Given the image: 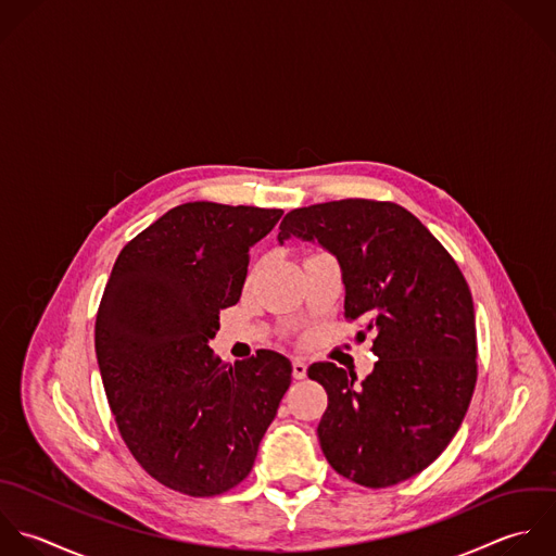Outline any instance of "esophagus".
<instances>
[{
    "mask_svg": "<svg viewBox=\"0 0 556 556\" xmlns=\"http://www.w3.org/2000/svg\"><path fill=\"white\" fill-rule=\"evenodd\" d=\"M292 377L299 379V381L307 377V364L303 359H294L292 362Z\"/></svg>",
    "mask_w": 556,
    "mask_h": 556,
    "instance_id": "obj_1",
    "label": "esophagus"
}]
</instances>
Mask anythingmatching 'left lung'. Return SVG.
Listing matches in <instances>:
<instances>
[{
  "mask_svg": "<svg viewBox=\"0 0 556 556\" xmlns=\"http://www.w3.org/2000/svg\"><path fill=\"white\" fill-rule=\"evenodd\" d=\"M318 242L342 268L344 314L375 336L379 357L359 386L323 362L307 375L329 396L318 425L331 468L390 488L429 468L459 431L477 386L470 288L435 236L390 201L342 199L286 214L277 240Z\"/></svg>",
  "mask_w": 556,
  "mask_h": 556,
  "instance_id": "obj_1",
  "label": "left lung"
}]
</instances>
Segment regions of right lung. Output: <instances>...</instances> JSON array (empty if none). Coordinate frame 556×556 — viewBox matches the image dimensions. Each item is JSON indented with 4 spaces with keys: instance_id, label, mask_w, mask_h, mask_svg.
Returning a JSON list of instances; mask_svg holds the SVG:
<instances>
[{
    "instance_id": "1",
    "label": "right lung",
    "mask_w": 556,
    "mask_h": 556,
    "mask_svg": "<svg viewBox=\"0 0 556 556\" xmlns=\"http://www.w3.org/2000/svg\"><path fill=\"white\" fill-rule=\"evenodd\" d=\"M283 210L210 201L168 210L118 253L94 323L110 409L134 459L186 496L244 481L292 381L275 351L231 364L207 342L236 305L249 249Z\"/></svg>"
}]
</instances>
